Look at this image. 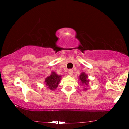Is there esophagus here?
<instances>
[{"instance_id":"34e87169","label":"esophagus","mask_w":129,"mask_h":129,"mask_svg":"<svg viewBox=\"0 0 129 129\" xmlns=\"http://www.w3.org/2000/svg\"><path fill=\"white\" fill-rule=\"evenodd\" d=\"M68 73L69 74V75L72 76L73 75V70L72 69H69L68 71Z\"/></svg>"}]
</instances>
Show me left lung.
<instances>
[{"instance_id": "obj_1", "label": "left lung", "mask_w": 129, "mask_h": 129, "mask_svg": "<svg viewBox=\"0 0 129 129\" xmlns=\"http://www.w3.org/2000/svg\"><path fill=\"white\" fill-rule=\"evenodd\" d=\"M79 80H80V81L81 82V84L83 86H88V85L89 84V80L88 79V75H86L84 72L81 73V75L79 76ZM87 89H88L85 88L84 89V90H87Z\"/></svg>"}]
</instances>
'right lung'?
Here are the masks:
<instances>
[{"label":"right lung","mask_w":129,"mask_h":129,"mask_svg":"<svg viewBox=\"0 0 129 129\" xmlns=\"http://www.w3.org/2000/svg\"><path fill=\"white\" fill-rule=\"evenodd\" d=\"M61 76H59L52 72L51 75L45 79V83L47 86V88L50 90H54V89L57 88L61 80Z\"/></svg>","instance_id":"add662e5"}]
</instances>
